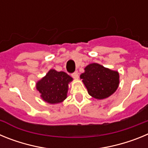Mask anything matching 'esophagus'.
Returning a JSON list of instances; mask_svg holds the SVG:
<instances>
[{
	"instance_id": "obj_1",
	"label": "esophagus",
	"mask_w": 148,
	"mask_h": 148,
	"mask_svg": "<svg viewBox=\"0 0 148 148\" xmlns=\"http://www.w3.org/2000/svg\"><path fill=\"white\" fill-rule=\"evenodd\" d=\"M72 77H73V78H78V72H75V73H73V74H72Z\"/></svg>"
}]
</instances>
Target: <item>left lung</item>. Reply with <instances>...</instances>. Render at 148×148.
<instances>
[{"mask_svg": "<svg viewBox=\"0 0 148 148\" xmlns=\"http://www.w3.org/2000/svg\"><path fill=\"white\" fill-rule=\"evenodd\" d=\"M81 79L89 95L97 99H104L116 92L119 84V74L102 65L92 63L84 68Z\"/></svg>", "mask_w": 148, "mask_h": 148, "instance_id": "1", "label": "left lung"}]
</instances>
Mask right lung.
Masks as SVG:
<instances>
[{
	"label": "right lung",
	"mask_w": 148,
	"mask_h": 148,
	"mask_svg": "<svg viewBox=\"0 0 148 148\" xmlns=\"http://www.w3.org/2000/svg\"><path fill=\"white\" fill-rule=\"evenodd\" d=\"M73 78L64 72L50 70L36 84L40 97L49 104H58L66 99L69 83Z\"/></svg>",
	"instance_id": "right-lung-1"
}]
</instances>
